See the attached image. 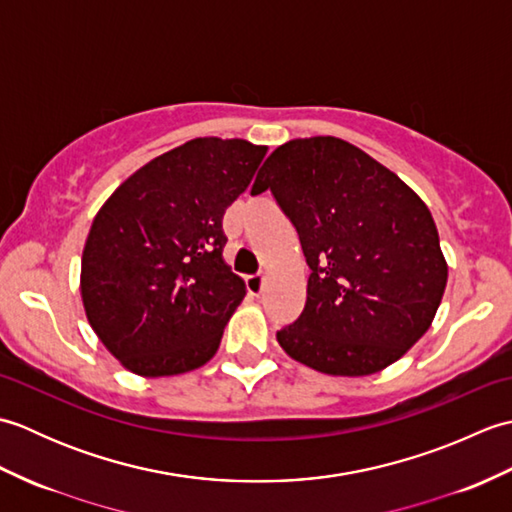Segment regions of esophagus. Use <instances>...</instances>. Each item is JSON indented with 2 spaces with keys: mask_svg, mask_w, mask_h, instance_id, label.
I'll use <instances>...</instances> for the list:
<instances>
[{
  "mask_svg": "<svg viewBox=\"0 0 512 512\" xmlns=\"http://www.w3.org/2000/svg\"><path fill=\"white\" fill-rule=\"evenodd\" d=\"M266 286V277L264 275H253V277H246V290L250 292L253 297H259L264 292Z\"/></svg>",
  "mask_w": 512,
  "mask_h": 512,
  "instance_id": "1",
  "label": "esophagus"
}]
</instances>
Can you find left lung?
Returning <instances> with one entry per match:
<instances>
[{
	"label": "left lung",
	"instance_id": "8db88e82",
	"mask_svg": "<svg viewBox=\"0 0 512 512\" xmlns=\"http://www.w3.org/2000/svg\"><path fill=\"white\" fill-rule=\"evenodd\" d=\"M270 189L310 266L306 308L277 341L330 376H369L429 330L449 266L431 211L394 171L341 138L277 147L253 184Z\"/></svg>",
	"mask_w": 512,
	"mask_h": 512
}]
</instances>
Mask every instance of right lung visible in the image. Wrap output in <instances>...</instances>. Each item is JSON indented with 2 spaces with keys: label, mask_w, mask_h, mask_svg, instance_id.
Instances as JSON below:
<instances>
[{
  "label": "right lung",
  "mask_w": 512,
  "mask_h": 512,
  "mask_svg": "<svg viewBox=\"0 0 512 512\" xmlns=\"http://www.w3.org/2000/svg\"><path fill=\"white\" fill-rule=\"evenodd\" d=\"M266 151L193 138L132 173L96 213L81 257L83 308L129 372L176 376L215 356L246 295L222 259V217Z\"/></svg>",
  "instance_id": "add662e5"
}]
</instances>
